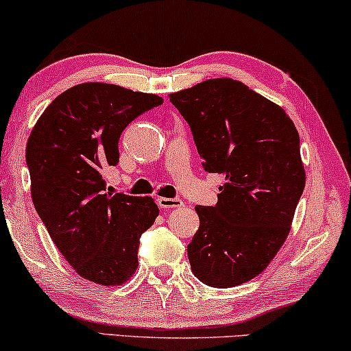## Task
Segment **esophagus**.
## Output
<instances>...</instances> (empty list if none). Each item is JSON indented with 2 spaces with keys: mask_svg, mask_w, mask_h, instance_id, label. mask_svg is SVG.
I'll return each instance as SVG.
<instances>
[{
  "mask_svg": "<svg viewBox=\"0 0 351 351\" xmlns=\"http://www.w3.org/2000/svg\"><path fill=\"white\" fill-rule=\"evenodd\" d=\"M157 205L160 206V208H178V206H182V202L180 199H167V197H159L157 199Z\"/></svg>",
  "mask_w": 351,
  "mask_h": 351,
  "instance_id": "34e87169",
  "label": "esophagus"
}]
</instances>
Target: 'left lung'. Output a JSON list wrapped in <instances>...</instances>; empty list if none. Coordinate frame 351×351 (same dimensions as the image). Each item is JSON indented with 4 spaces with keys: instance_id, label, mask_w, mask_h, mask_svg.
Instances as JSON below:
<instances>
[{
    "instance_id": "left-lung-1",
    "label": "left lung",
    "mask_w": 351,
    "mask_h": 351,
    "mask_svg": "<svg viewBox=\"0 0 351 351\" xmlns=\"http://www.w3.org/2000/svg\"><path fill=\"white\" fill-rule=\"evenodd\" d=\"M208 173H223L215 206H195L187 245L202 283L230 288L259 275L285 243L304 192L299 133L283 108L229 77L171 93Z\"/></svg>"
}]
</instances>
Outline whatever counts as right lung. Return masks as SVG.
Listing matches in <instances>:
<instances>
[{
	"instance_id": "right-lung-1",
	"label": "right lung",
	"mask_w": 351,
	"mask_h": 351,
	"mask_svg": "<svg viewBox=\"0 0 351 351\" xmlns=\"http://www.w3.org/2000/svg\"><path fill=\"white\" fill-rule=\"evenodd\" d=\"M162 103L114 84H77L46 108L28 138L34 208L58 251L93 283L119 286L135 274L140 237L159 216L151 197L106 194L101 173L119 162L124 128Z\"/></svg>"
}]
</instances>
